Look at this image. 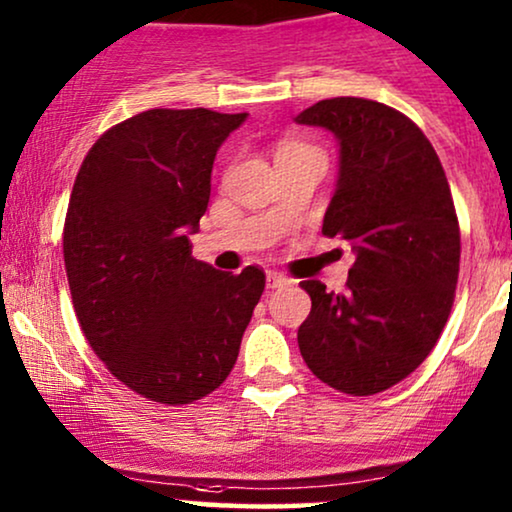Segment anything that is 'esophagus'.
Wrapping results in <instances>:
<instances>
[{"instance_id":"obj_1","label":"esophagus","mask_w":512,"mask_h":512,"mask_svg":"<svg viewBox=\"0 0 512 512\" xmlns=\"http://www.w3.org/2000/svg\"><path fill=\"white\" fill-rule=\"evenodd\" d=\"M266 282H268L270 290H275V287H285V285H290V278H287V275H282V273H275V270H268Z\"/></svg>"}]
</instances>
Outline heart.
Listing matches in <instances>:
<instances>
[{"instance_id":"1","label":"heart","mask_w":512,"mask_h":512,"mask_svg":"<svg viewBox=\"0 0 512 512\" xmlns=\"http://www.w3.org/2000/svg\"><path fill=\"white\" fill-rule=\"evenodd\" d=\"M290 148H294V146H287V148H282V150H290Z\"/></svg>"}]
</instances>
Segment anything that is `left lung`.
<instances>
[{"label":"left lung","mask_w":512,"mask_h":512,"mask_svg":"<svg viewBox=\"0 0 512 512\" xmlns=\"http://www.w3.org/2000/svg\"><path fill=\"white\" fill-rule=\"evenodd\" d=\"M294 122L338 141L323 234H340L354 251L342 294L302 282L311 314L299 352L330 388L381 393L429 357L453 306L460 227L446 172L422 129L383 102L321 100Z\"/></svg>","instance_id":"8db88e82"}]
</instances>
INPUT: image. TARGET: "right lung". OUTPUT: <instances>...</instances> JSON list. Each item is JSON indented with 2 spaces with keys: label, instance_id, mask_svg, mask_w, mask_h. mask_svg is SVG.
Instances as JSON below:
<instances>
[{
  "label": "right lung",
  "instance_id": "obj_1",
  "mask_svg": "<svg viewBox=\"0 0 512 512\" xmlns=\"http://www.w3.org/2000/svg\"><path fill=\"white\" fill-rule=\"evenodd\" d=\"M249 114L148 110L88 150L64 222L71 299L93 352L124 386L162 405L206 398L230 376L266 287L246 266L191 256L225 138Z\"/></svg>",
  "mask_w": 512,
  "mask_h": 512
}]
</instances>
